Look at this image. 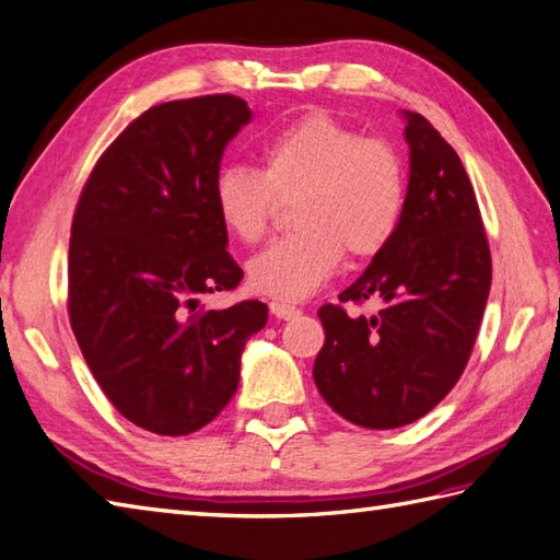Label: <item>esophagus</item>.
<instances>
[{
  "label": "esophagus",
  "instance_id": "34e87169",
  "mask_svg": "<svg viewBox=\"0 0 560 560\" xmlns=\"http://www.w3.org/2000/svg\"><path fill=\"white\" fill-rule=\"evenodd\" d=\"M269 311H271L273 317H279V319H293V317L301 315L299 307L291 305V303H283V301H271Z\"/></svg>",
  "mask_w": 560,
  "mask_h": 560
}]
</instances>
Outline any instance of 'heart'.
<instances>
[{"label": "heart", "mask_w": 560, "mask_h": 560, "mask_svg": "<svg viewBox=\"0 0 560 560\" xmlns=\"http://www.w3.org/2000/svg\"><path fill=\"white\" fill-rule=\"evenodd\" d=\"M293 199V231L247 261L249 289L301 301L323 289L347 253L373 259L392 243L407 209V173L385 139L363 137L313 110L259 147L257 171L225 165L213 177V211L245 245L267 233L277 199Z\"/></svg>", "instance_id": "heart-1"}]
</instances>
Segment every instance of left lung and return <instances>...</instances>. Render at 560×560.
<instances>
[{"instance_id": "8db88e82", "label": "left lung", "mask_w": 560, "mask_h": 560, "mask_svg": "<svg viewBox=\"0 0 560 560\" xmlns=\"http://www.w3.org/2000/svg\"><path fill=\"white\" fill-rule=\"evenodd\" d=\"M404 117L411 153L399 231L339 293V305L317 311L325 327L313 368L319 395L347 421L375 431L421 419L457 385L491 289V249L457 151L423 115ZM368 298L383 300L384 311L351 318L342 307Z\"/></svg>"}]
</instances>
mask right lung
<instances>
[{
  "label": "right lung",
  "instance_id": "add662e5",
  "mask_svg": "<svg viewBox=\"0 0 560 560\" xmlns=\"http://www.w3.org/2000/svg\"><path fill=\"white\" fill-rule=\"evenodd\" d=\"M253 120L231 93L153 105L93 165L69 237V323L105 397L156 435L217 419L237 389L241 353L267 305L207 311L243 269L211 187L229 141Z\"/></svg>",
  "mask_w": 560,
  "mask_h": 560
}]
</instances>
